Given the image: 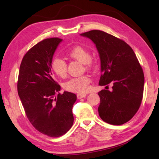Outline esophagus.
Masks as SVG:
<instances>
[{
    "label": "esophagus",
    "instance_id": "esophagus-1",
    "mask_svg": "<svg viewBox=\"0 0 159 159\" xmlns=\"http://www.w3.org/2000/svg\"><path fill=\"white\" fill-rule=\"evenodd\" d=\"M87 95L86 94H84V93H78L77 94V98L79 99H81L83 98H85Z\"/></svg>",
    "mask_w": 159,
    "mask_h": 159
}]
</instances>
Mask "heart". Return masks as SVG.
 <instances>
[{
    "mask_svg": "<svg viewBox=\"0 0 159 159\" xmlns=\"http://www.w3.org/2000/svg\"><path fill=\"white\" fill-rule=\"evenodd\" d=\"M71 58L79 61L83 64H86V67L90 66L92 57L91 52L84 47L77 46L69 50L67 52ZM51 67L54 72L60 78H64L67 75V63L63 59L57 57L54 59L51 63ZM91 79L88 75H83L72 78L64 84V88L71 92L83 93L86 92L89 89Z\"/></svg>",
    "mask_w": 159,
    "mask_h": 159,
    "instance_id": "1",
    "label": "heart"
}]
</instances>
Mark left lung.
Returning a JSON list of instances; mask_svg holds the SVG:
<instances>
[{"label": "left lung", "instance_id": "left-lung-1", "mask_svg": "<svg viewBox=\"0 0 159 159\" xmlns=\"http://www.w3.org/2000/svg\"><path fill=\"white\" fill-rule=\"evenodd\" d=\"M96 44L101 72L100 85L111 83L112 91L98 92L101 119L113 125H121L131 120L143 99L144 74L133 50L124 40L100 30L81 33Z\"/></svg>", "mask_w": 159, "mask_h": 159}]
</instances>
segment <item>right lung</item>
<instances>
[{
  "label": "right lung",
  "instance_id": "1",
  "mask_svg": "<svg viewBox=\"0 0 159 159\" xmlns=\"http://www.w3.org/2000/svg\"><path fill=\"white\" fill-rule=\"evenodd\" d=\"M61 41L47 38L29 49L20 64L17 84L29 121L36 130L51 137L63 135L72 126V107L76 100L74 93H59L61 87L51 71L52 56Z\"/></svg>",
  "mask_w": 159,
  "mask_h": 159
}]
</instances>
